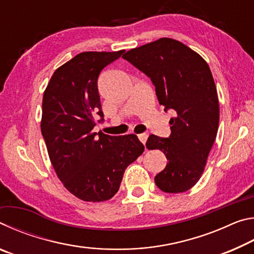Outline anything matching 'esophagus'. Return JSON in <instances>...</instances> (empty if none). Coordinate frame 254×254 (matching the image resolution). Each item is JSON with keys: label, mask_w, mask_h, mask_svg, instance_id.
Wrapping results in <instances>:
<instances>
[{"label": "esophagus", "mask_w": 254, "mask_h": 254, "mask_svg": "<svg viewBox=\"0 0 254 254\" xmlns=\"http://www.w3.org/2000/svg\"><path fill=\"white\" fill-rule=\"evenodd\" d=\"M137 137H139V140L141 141V142L145 144V142H147V140H148V134L147 133H141V134L137 135Z\"/></svg>", "instance_id": "esophagus-1"}]
</instances>
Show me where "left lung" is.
I'll list each match as a JSON object with an SVG mask.
<instances>
[{
    "mask_svg": "<svg viewBox=\"0 0 254 254\" xmlns=\"http://www.w3.org/2000/svg\"><path fill=\"white\" fill-rule=\"evenodd\" d=\"M123 58L150 77L159 104L174 111L171 134H151L145 145L161 150L167 166L154 177L165 192H184L195 186L217 134L220 105L207 63L180 41L161 38L128 50Z\"/></svg>",
    "mask_w": 254,
    "mask_h": 254,
    "instance_id": "obj_1",
    "label": "left lung"
}]
</instances>
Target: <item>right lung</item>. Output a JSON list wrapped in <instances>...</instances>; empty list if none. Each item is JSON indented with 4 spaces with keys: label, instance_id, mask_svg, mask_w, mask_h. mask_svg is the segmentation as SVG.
Wrapping results in <instances>:
<instances>
[{
    "label": "right lung",
    "instance_id": "right-lung-1",
    "mask_svg": "<svg viewBox=\"0 0 254 254\" xmlns=\"http://www.w3.org/2000/svg\"><path fill=\"white\" fill-rule=\"evenodd\" d=\"M124 51L78 54L55 70L44 93L41 133L50 161L67 190L85 201L112 198L144 151L135 134L93 132L94 115L103 121L97 78Z\"/></svg>",
    "mask_w": 254,
    "mask_h": 254
}]
</instances>
